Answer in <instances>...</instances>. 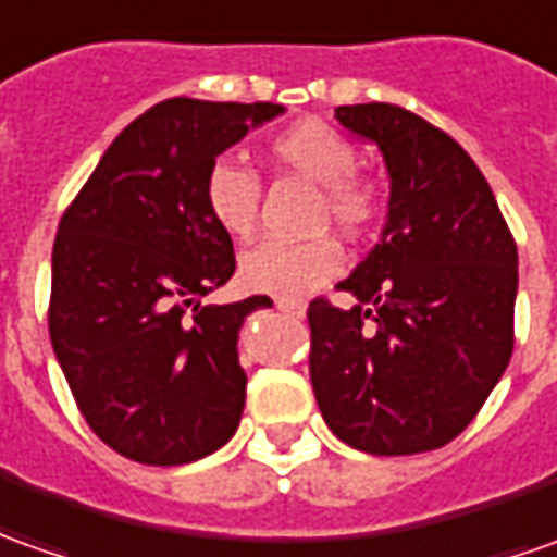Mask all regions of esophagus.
<instances>
[{
	"label": "esophagus",
	"mask_w": 557,
	"mask_h": 557,
	"mask_svg": "<svg viewBox=\"0 0 557 557\" xmlns=\"http://www.w3.org/2000/svg\"><path fill=\"white\" fill-rule=\"evenodd\" d=\"M275 309L287 318H302L306 315V306L302 302H294V300H275Z\"/></svg>",
	"instance_id": "34e87169"
}]
</instances>
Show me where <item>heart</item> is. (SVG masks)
<instances>
[{
    "mask_svg": "<svg viewBox=\"0 0 557 557\" xmlns=\"http://www.w3.org/2000/svg\"><path fill=\"white\" fill-rule=\"evenodd\" d=\"M272 160L290 175L318 187V221H330L348 236L370 227L379 212V190L373 182L360 178L358 148L339 129L324 121L306 117L285 126L270 139ZM206 209L214 224L248 239L257 227L260 209V178L255 169L242 166L233 157H218L202 182ZM343 270V248L330 236L306 242H260L239 260V282L248 290L270 294L278 300H297L309 290L330 282Z\"/></svg>",
    "mask_w": 557,
    "mask_h": 557,
    "instance_id": "heart-1",
    "label": "heart"
}]
</instances>
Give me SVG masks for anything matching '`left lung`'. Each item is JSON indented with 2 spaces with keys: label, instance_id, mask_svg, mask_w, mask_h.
Instances as JSON below:
<instances>
[{
  "label": "left lung",
  "instance_id": "8db88e82",
  "mask_svg": "<svg viewBox=\"0 0 557 557\" xmlns=\"http://www.w3.org/2000/svg\"><path fill=\"white\" fill-rule=\"evenodd\" d=\"M336 121L382 151L388 218L339 282L355 306L309 302L321 416L370 455H418L476 418L512 358L519 251L485 175L458 141L388 102Z\"/></svg>",
  "mask_w": 557,
  "mask_h": 557
}]
</instances>
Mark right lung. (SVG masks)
Wrapping results in <instances>:
<instances>
[{
	"label": "right lung",
	"mask_w": 557,
	"mask_h": 557,
	"mask_svg": "<svg viewBox=\"0 0 557 557\" xmlns=\"http://www.w3.org/2000/svg\"><path fill=\"white\" fill-rule=\"evenodd\" d=\"M275 102L166 99L126 126L69 206L51 257L53 355L90 431L129 461L178 467L236 433L239 330L270 297L202 306L236 270L202 182Z\"/></svg>",
	"instance_id": "right-lung-1"
}]
</instances>
